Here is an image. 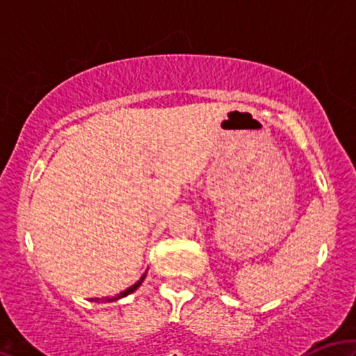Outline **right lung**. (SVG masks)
Returning a JSON list of instances; mask_svg holds the SVG:
<instances>
[{"instance_id":"obj_1","label":"right lung","mask_w":356,"mask_h":356,"mask_svg":"<svg viewBox=\"0 0 356 356\" xmlns=\"http://www.w3.org/2000/svg\"><path fill=\"white\" fill-rule=\"evenodd\" d=\"M144 280H145V273H144V275H142V277H140V280L137 281L136 284H132V286H130V288H127L125 291H122V293H120V295H117V296H113V298H104V300H99V298H97V300H93V301H97V303H99V301H104V303H110V301H117V300H120V298H125L127 295H130V293L136 291V289L138 288V286L142 284V281H144Z\"/></svg>"}]
</instances>
